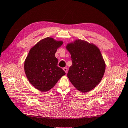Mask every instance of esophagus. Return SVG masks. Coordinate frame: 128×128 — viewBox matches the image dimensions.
<instances>
[{"label":"esophagus","instance_id":"1","mask_svg":"<svg viewBox=\"0 0 128 128\" xmlns=\"http://www.w3.org/2000/svg\"><path fill=\"white\" fill-rule=\"evenodd\" d=\"M63 70L66 73H67V68L66 67H64V68H63Z\"/></svg>","mask_w":128,"mask_h":128}]
</instances>
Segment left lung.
Returning <instances> with one entry per match:
<instances>
[{
    "mask_svg": "<svg viewBox=\"0 0 128 128\" xmlns=\"http://www.w3.org/2000/svg\"><path fill=\"white\" fill-rule=\"evenodd\" d=\"M72 65L67 76L78 90L87 92L99 84L104 75L106 64L99 48L84 40H75L66 46Z\"/></svg>",
    "mask_w": 128,
    "mask_h": 128,
    "instance_id": "obj_1",
    "label": "left lung"
}]
</instances>
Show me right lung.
<instances>
[{"instance_id": "1", "label": "right lung", "mask_w": 128, "mask_h": 128, "mask_svg": "<svg viewBox=\"0 0 128 128\" xmlns=\"http://www.w3.org/2000/svg\"><path fill=\"white\" fill-rule=\"evenodd\" d=\"M62 44V41L46 38L30 48L26 58L24 70L26 77L30 84L41 92L52 88L66 74L58 66V60L55 56Z\"/></svg>"}]
</instances>
